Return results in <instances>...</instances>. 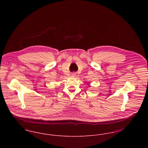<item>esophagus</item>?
Masks as SVG:
<instances>
[{"mask_svg":"<svg viewBox=\"0 0 148 148\" xmlns=\"http://www.w3.org/2000/svg\"><path fill=\"white\" fill-rule=\"evenodd\" d=\"M75 73H73L72 74V76H75Z\"/></svg>","mask_w":148,"mask_h":148,"instance_id":"34e87169","label":"esophagus"}]
</instances>
